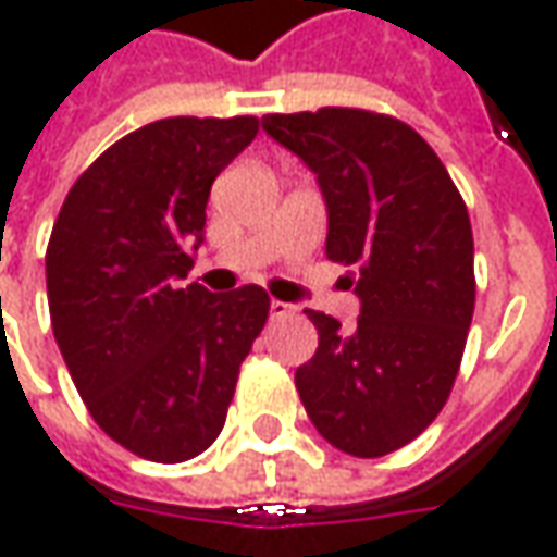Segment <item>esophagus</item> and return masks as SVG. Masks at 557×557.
Instances as JSON below:
<instances>
[{"label": "esophagus", "mask_w": 557, "mask_h": 557, "mask_svg": "<svg viewBox=\"0 0 557 557\" xmlns=\"http://www.w3.org/2000/svg\"><path fill=\"white\" fill-rule=\"evenodd\" d=\"M269 315H272V319H288V315H294V307L285 304V300H272V304H269Z\"/></svg>", "instance_id": "34e87169"}]
</instances>
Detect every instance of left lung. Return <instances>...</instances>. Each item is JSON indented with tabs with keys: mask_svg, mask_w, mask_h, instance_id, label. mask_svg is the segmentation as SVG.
<instances>
[{
	"mask_svg": "<svg viewBox=\"0 0 557 557\" xmlns=\"http://www.w3.org/2000/svg\"><path fill=\"white\" fill-rule=\"evenodd\" d=\"M263 129L310 166L329 203L325 253L354 267V332L307 310L319 347L294 384L315 431L356 459L387 456L440 416L474 315L468 207L434 148L362 108L267 114Z\"/></svg>",
	"mask_w": 557,
	"mask_h": 557,
	"instance_id": "obj_1",
	"label": "left lung"
}]
</instances>
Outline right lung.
Segmentation results:
<instances>
[{"instance_id": "obj_1", "label": "right lung", "mask_w": 557, "mask_h": 557, "mask_svg": "<svg viewBox=\"0 0 557 557\" xmlns=\"http://www.w3.org/2000/svg\"><path fill=\"white\" fill-rule=\"evenodd\" d=\"M257 117H166L114 141L67 191L46 250L58 350L89 416L141 459L176 465L220 437L269 315L257 285H180L210 185Z\"/></svg>"}]
</instances>
